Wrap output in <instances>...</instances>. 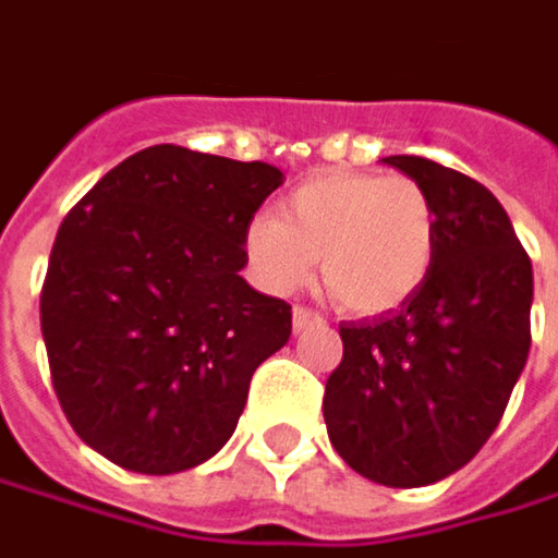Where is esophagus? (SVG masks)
I'll use <instances>...</instances> for the list:
<instances>
[{
  "mask_svg": "<svg viewBox=\"0 0 558 558\" xmlns=\"http://www.w3.org/2000/svg\"><path fill=\"white\" fill-rule=\"evenodd\" d=\"M325 318L318 312L306 310V306H293V331H303V328H312V325H322Z\"/></svg>",
  "mask_w": 558,
  "mask_h": 558,
  "instance_id": "1",
  "label": "esophagus"
}]
</instances>
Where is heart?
Here are the masks:
<instances>
[{
  "label": "heart",
  "mask_w": 558,
  "mask_h": 558,
  "mask_svg": "<svg viewBox=\"0 0 558 558\" xmlns=\"http://www.w3.org/2000/svg\"><path fill=\"white\" fill-rule=\"evenodd\" d=\"M243 246L271 293L303 287L318 258L322 283L341 310L385 315L433 271L436 205L410 177L335 170L296 185L278 217H252Z\"/></svg>",
  "instance_id": "b5f03b06"
}]
</instances>
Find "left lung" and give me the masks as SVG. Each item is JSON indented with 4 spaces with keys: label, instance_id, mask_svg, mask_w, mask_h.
Returning <instances> with one entry per match:
<instances>
[{
    "label": "left lung",
    "instance_id": "left-lung-1",
    "mask_svg": "<svg viewBox=\"0 0 558 558\" xmlns=\"http://www.w3.org/2000/svg\"><path fill=\"white\" fill-rule=\"evenodd\" d=\"M388 167L436 205V262L404 306L344 322V360L325 385L328 439L381 486H429L493 436L531 353L534 271L496 195L436 160Z\"/></svg>",
    "mask_w": 558,
    "mask_h": 558
}]
</instances>
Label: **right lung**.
I'll list each match as a JSON object with an SVG mask.
<instances>
[{
  "label": "right lung",
  "mask_w": 558,
  "mask_h": 558,
  "mask_svg": "<svg viewBox=\"0 0 558 558\" xmlns=\"http://www.w3.org/2000/svg\"><path fill=\"white\" fill-rule=\"evenodd\" d=\"M283 173L180 145L125 157L62 220L40 296L56 398L94 451L180 474L233 436L290 306L252 290L243 233Z\"/></svg>",
  "instance_id": "right-lung-1"
}]
</instances>
